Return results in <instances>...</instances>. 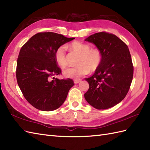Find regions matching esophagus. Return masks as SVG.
Wrapping results in <instances>:
<instances>
[{
    "mask_svg": "<svg viewBox=\"0 0 150 150\" xmlns=\"http://www.w3.org/2000/svg\"><path fill=\"white\" fill-rule=\"evenodd\" d=\"M81 81H82V80L80 79H76L74 80V82L75 83H78L80 82H81Z\"/></svg>",
    "mask_w": 150,
    "mask_h": 150,
    "instance_id": "1",
    "label": "esophagus"
}]
</instances>
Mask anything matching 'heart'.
Segmentation results:
<instances>
[{
	"label": "heart",
	"instance_id": "1",
	"mask_svg": "<svg viewBox=\"0 0 150 150\" xmlns=\"http://www.w3.org/2000/svg\"><path fill=\"white\" fill-rule=\"evenodd\" d=\"M70 49L79 55L75 67L69 68L63 71L67 78H79L88 74L89 71H95L98 69L102 61V54L98 48H91L88 44L74 41L69 45ZM55 59L57 64L61 68L67 66L66 48L64 46L59 47L55 52Z\"/></svg>",
	"mask_w": 150,
	"mask_h": 150
}]
</instances>
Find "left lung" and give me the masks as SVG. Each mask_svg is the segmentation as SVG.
Wrapping results in <instances>:
<instances>
[{"mask_svg":"<svg viewBox=\"0 0 150 150\" xmlns=\"http://www.w3.org/2000/svg\"><path fill=\"white\" fill-rule=\"evenodd\" d=\"M102 54L100 67L91 77L85 79L89 88L85 99L96 109H107L122 101L130 89L134 67L128 47L112 34L101 32L85 39Z\"/></svg>","mask_w":150,"mask_h":150,"instance_id":"8db88e82","label":"left lung"}]
</instances>
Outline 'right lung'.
<instances>
[{
    "label": "right lung",
    "mask_w": 150,
    "mask_h": 150,
    "mask_svg": "<svg viewBox=\"0 0 150 150\" xmlns=\"http://www.w3.org/2000/svg\"><path fill=\"white\" fill-rule=\"evenodd\" d=\"M74 39L55 33H40L20 49L16 65L17 82L23 96L36 109L43 111L58 109L74 86L71 79L51 80L61 74L55 59V50Z\"/></svg>",
    "instance_id": "right-lung-1"
}]
</instances>
